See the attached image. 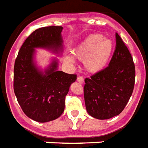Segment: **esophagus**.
<instances>
[{
  "mask_svg": "<svg viewBox=\"0 0 148 148\" xmlns=\"http://www.w3.org/2000/svg\"><path fill=\"white\" fill-rule=\"evenodd\" d=\"M78 83H80V84H84V77L82 76H79L77 77V79Z\"/></svg>",
  "mask_w": 148,
  "mask_h": 148,
  "instance_id": "34e87169",
  "label": "esophagus"
}]
</instances>
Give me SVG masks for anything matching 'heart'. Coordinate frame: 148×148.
<instances>
[{"mask_svg":"<svg viewBox=\"0 0 148 148\" xmlns=\"http://www.w3.org/2000/svg\"><path fill=\"white\" fill-rule=\"evenodd\" d=\"M112 51L113 43L111 39H103L100 34H91L78 44L73 54L77 58L83 61L87 71L96 73L105 68ZM64 61L68 64L74 62L71 55H66Z\"/></svg>","mask_w":148,"mask_h":148,"instance_id":"obj_1","label":"heart"}]
</instances>
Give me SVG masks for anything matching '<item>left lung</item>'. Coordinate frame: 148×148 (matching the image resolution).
<instances>
[{
    "mask_svg": "<svg viewBox=\"0 0 148 148\" xmlns=\"http://www.w3.org/2000/svg\"><path fill=\"white\" fill-rule=\"evenodd\" d=\"M116 49L109 66L84 80L87 112L97 119H109L123 111L134 90L135 67L130 51L116 33Z\"/></svg>",
    "mask_w": 148,
    "mask_h": 148,
    "instance_id": "8db88e82",
    "label": "left lung"
}]
</instances>
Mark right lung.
Listing matches in <instances>:
<instances>
[{"label": "right lung", "mask_w": 148, "mask_h": 148, "mask_svg": "<svg viewBox=\"0 0 148 148\" xmlns=\"http://www.w3.org/2000/svg\"><path fill=\"white\" fill-rule=\"evenodd\" d=\"M62 26L39 28L29 36L18 52L14 68V90L20 107L29 118L47 122L59 117L64 110L65 97L76 74L58 71L53 60L45 71L34 61L35 49L42 48L58 53L62 51Z\"/></svg>", "instance_id": "add662e5"}]
</instances>
